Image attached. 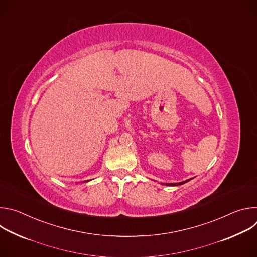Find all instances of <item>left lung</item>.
Returning <instances> with one entry per match:
<instances>
[{
	"instance_id": "obj_1",
	"label": "left lung",
	"mask_w": 257,
	"mask_h": 257,
	"mask_svg": "<svg viewBox=\"0 0 257 257\" xmlns=\"http://www.w3.org/2000/svg\"><path fill=\"white\" fill-rule=\"evenodd\" d=\"M189 180H190V179H189ZM189 180L183 181V182H179V183H163V185H167V186H179V185H182V184H185V183H187Z\"/></svg>"
}]
</instances>
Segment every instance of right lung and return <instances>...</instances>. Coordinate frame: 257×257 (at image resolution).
I'll list each match as a JSON object with an SVG mask.
<instances>
[{
    "instance_id": "right-lung-1",
    "label": "right lung",
    "mask_w": 257,
    "mask_h": 257,
    "mask_svg": "<svg viewBox=\"0 0 257 257\" xmlns=\"http://www.w3.org/2000/svg\"><path fill=\"white\" fill-rule=\"evenodd\" d=\"M87 181H89V180H87Z\"/></svg>"
}]
</instances>
